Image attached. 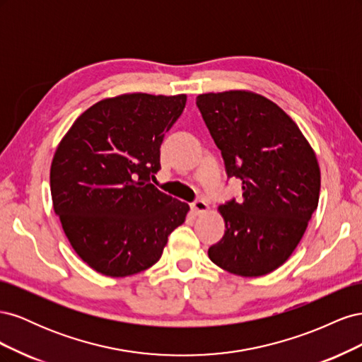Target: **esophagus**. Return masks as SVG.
Listing matches in <instances>:
<instances>
[{"mask_svg":"<svg viewBox=\"0 0 362 362\" xmlns=\"http://www.w3.org/2000/svg\"><path fill=\"white\" fill-rule=\"evenodd\" d=\"M192 210L196 213V214H202L205 211H208V204L206 201L204 199H196L192 202Z\"/></svg>","mask_w":362,"mask_h":362,"instance_id":"1","label":"esophagus"}]
</instances>
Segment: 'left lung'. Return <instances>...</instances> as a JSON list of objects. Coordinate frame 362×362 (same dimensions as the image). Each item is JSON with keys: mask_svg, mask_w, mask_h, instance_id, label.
Wrapping results in <instances>:
<instances>
[{"mask_svg": "<svg viewBox=\"0 0 362 362\" xmlns=\"http://www.w3.org/2000/svg\"><path fill=\"white\" fill-rule=\"evenodd\" d=\"M196 105L228 178L243 182L242 199L218 206L226 231L208 257L238 276L267 275L290 258L319 205L314 151L294 120L261 95L204 93Z\"/></svg>", "mask_w": 362, "mask_h": 362, "instance_id": "8db88e82", "label": "left lung"}]
</instances>
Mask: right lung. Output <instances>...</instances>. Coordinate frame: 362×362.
<instances>
[{"instance_id":"right-lung-1","label":"right lung","mask_w":362,"mask_h":362,"mask_svg":"<svg viewBox=\"0 0 362 362\" xmlns=\"http://www.w3.org/2000/svg\"><path fill=\"white\" fill-rule=\"evenodd\" d=\"M187 96L127 93L75 120L51 163V196L71 246L87 266L122 278L160 259L190 206L160 192L164 133Z\"/></svg>"}]
</instances>
